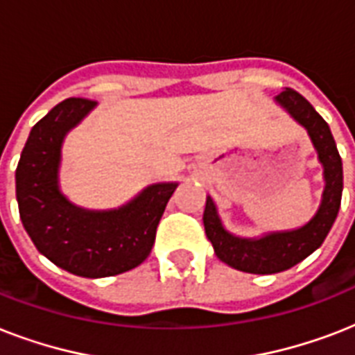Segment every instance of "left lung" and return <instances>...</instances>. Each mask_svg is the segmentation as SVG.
<instances>
[{
  "label": "left lung",
  "instance_id": "obj_1",
  "mask_svg": "<svg viewBox=\"0 0 355 355\" xmlns=\"http://www.w3.org/2000/svg\"><path fill=\"white\" fill-rule=\"evenodd\" d=\"M275 103L308 130L317 150L324 189L315 216L306 225L293 230L267 232L259 237H241L223 227L217 206L210 195L206 197L205 223L206 237L210 239L216 256L227 265L252 275H275L291 269L322 245L339 214L343 195V162L331 136L328 123L320 118L306 97L286 88L275 97Z\"/></svg>",
  "mask_w": 355,
  "mask_h": 355
}]
</instances>
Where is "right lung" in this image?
<instances>
[{
    "label": "right lung",
    "mask_w": 355,
    "mask_h": 355,
    "mask_svg": "<svg viewBox=\"0 0 355 355\" xmlns=\"http://www.w3.org/2000/svg\"><path fill=\"white\" fill-rule=\"evenodd\" d=\"M96 105L80 97L58 103L31 128L16 167V199L25 232L49 261L85 278H105L138 267L150 254L156 227L178 186L150 184L112 210L73 205L58 182L62 144Z\"/></svg>",
    "instance_id": "1"
}]
</instances>
